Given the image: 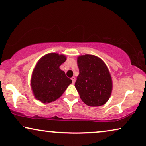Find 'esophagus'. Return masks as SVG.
<instances>
[{"mask_svg":"<svg viewBox=\"0 0 146 146\" xmlns=\"http://www.w3.org/2000/svg\"><path fill=\"white\" fill-rule=\"evenodd\" d=\"M71 80H72V83H73V84L75 83V80H76L75 77H73L72 78H71Z\"/></svg>","mask_w":146,"mask_h":146,"instance_id":"obj_1","label":"esophagus"}]
</instances>
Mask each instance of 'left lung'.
I'll return each instance as SVG.
<instances>
[{
  "label": "left lung",
  "mask_w": 146,
  "mask_h": 146,
  "mask_svg": "<svg viewBox=\"0 0 146 146\" xmlns=\"http://www.w3.org/2000/svg\"><path fill=\"white\" fill-rule=\"evenodd\" d=\"M79 75L75 87L80 98L88 106H102L108 101L112 91L110 71L101 59L86 54L77 57Z\"/></svg>",
  "instance_id": "left-lung-1"
}]
</instances>
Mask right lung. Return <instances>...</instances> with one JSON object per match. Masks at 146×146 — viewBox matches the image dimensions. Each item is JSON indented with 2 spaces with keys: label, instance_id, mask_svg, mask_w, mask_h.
<instances>
[{
  "label": "right lung",
  "instance_id": "right-lung-1",
  "mask_svg": "<svg viewBox=\"0 0 146 146\" xmlns=\"http://www.w3.org/2000/svg\"><path fill=\"white\" fill-rule=\"evenodd\" d=\"M65 55L50 53L39 59L32 71L30 85L34 97L42 103L56 100L72 83L59 68L66 61Z\"/></svg>",
  "mask_w": 146,
  "mask_h": 146
}]
</instances>
